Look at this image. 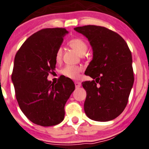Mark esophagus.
<instances>
[{
	"instance_id": "esophagus-1",
	"label": "esophagus",
	"mask_w": 149,
	"mask_h": 149,
	"mask_svg": "<svg viewBox=\"0 0 149 149\" xmlns=\"http://www.w3.org/2000/svg\"><path fill=\"white\" fill-rule=\"evenodd\" d=\"M74 84H75V87H76V88H79V87H81V83L80 82H79V81H75V83H74Z\"/></svg>"
}]
</instances>
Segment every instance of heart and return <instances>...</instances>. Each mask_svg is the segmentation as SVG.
Returning a JSON list of instances; mask_svg holds the SVG:
<instances>
[{
	"instance_id": "obj_1",
	"label": "heart",
	"mask_w": 149,
	"mask_h": 149,
	"mask_svg": "<svg viewBox=\"0 0 149 149\" xmlns=\"http://www.w3.org/2000/svg\"><path fill=\"white\" fill-rule=\"evenodd\" d=\"M68 45L74 49L79 55H84L87 50V45L84 40L81 38H73L68 42ZM62 55V50L59 48L55 53V60L57 62L61 60ZM81 71V68L79 66H72V65H67L62 70V74L65 77L71 79H76L79 77V73Z\"/></svg>"
}]
</instances>
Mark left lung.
I'll return each instance as SVG.
<instances>
[{
	"mask_svg": "<svg viewBox=\"0 0 149 149\" xmlns=\"http://www.w3.org/2000/svg\"><path fill=\"white\" fill-rule=\"evenodd\" d=\"M74 30L87 38L93 50L85 73L94 80L82 82L87 92L85 113L94 121L114 119L125 109L134 84L132 52L119 34L104 27L84 25Z\"/></svg>",
	"mask_w": 149,
	"mask_h": 149,
	"instance_id": "obj_1",
	"label": "left lung"
}]
</instances>
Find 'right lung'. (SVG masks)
<instances>
[{
  "label": "right lung",
  "mask_w": 149,
  "mask_h": 149,
  "mask_svg": "<svg viewBox=\"0 0 149 149\" xmlns=\"http://www.w3.org/2000/svg\"><path fill=\"white\" fill-rule=\"evenodd\" d=\"M68 31L45 28L29 37L15 55L11 79L20 109L30 121L42 126L63 121L65 105L74 90L73 81L60 77L57 83L47 80L55 70V53Z\"/></svg>",
  "instance_id": "add662e5"
}]
</instances>
